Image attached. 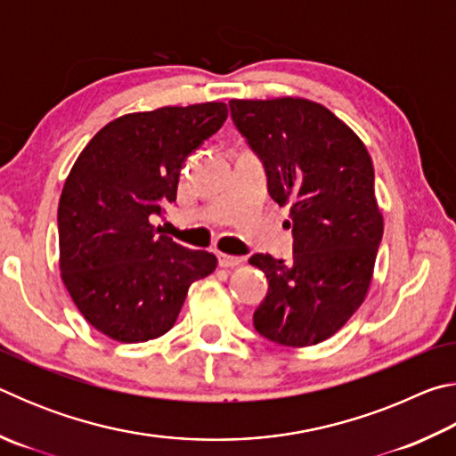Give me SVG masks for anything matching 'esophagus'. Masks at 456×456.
Instances as JSON below:
<instances>
[{
  "label": "esophagus",
  "instance_id": "esophagus-1",
  "mask_svg": "<svg viewBox=\"0 0 456 456\" xmlns=\"http://www.w3.org/2000/svg\"><path fill=\"white\" fill-rule=\"evenodd\" d=\"M243 257L239 256H227V253H219V265L221 267H237L243 264Z\"/></svg>",
  "mask_w": 456,
  "mask_h": 456
}]
</instances>
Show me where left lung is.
Segmentation results:
<instances>
[{
	"instance_id": "8db88e82",
	"label": "left lung",
	"mask_w": 456,
	"mask_h": 456,
	"mask_svg": "<svg viewBox=\"0 0 456 456\" xmlns=\"http://www.w3.org/2000/svg\"><path fill=\"white\" fill-rule=\"evenodd\" d=\"M231 118L264 163L267 191L289 205L293 259L251 256L269 281L253 326L275 344L314 346L344 326L372 281L382 213L364 142L304 98L231 100Z\"/></svg>"
}]
</instances>
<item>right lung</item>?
I'll return each instance as SVG.
<instances>
[{"mask_svg": "<svg viewBox=\"0 0 456 456\" xmlns=\"http://www.w3.org/2000/svg\"><path fill=\"white\" fill-rule=\"evenodd\" d=\"M227 120V104L120 117L80 152L58 205L60 272L90 326L117 342L163 336L192 281L217 267L152 225L176 200L183 163Z\"/></svg>", "mask_w": 456, "mask_h": 456, "instance_id": "1", "label": "right lung"}]
</instances>
